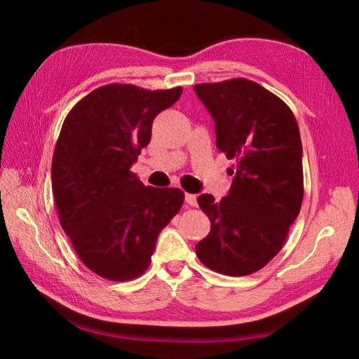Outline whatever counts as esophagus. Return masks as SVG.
<instances>
[{"label": "esophagus", "mask_w": 359, "mask_h": 359, "mask_svg": "<svg viewBox=\"0 0 359 359\" xmlns=\"http://www.w3.org/2000/svg\"><path fill=\"white\" fill-rule=\"evenodd\" d=\"M185 202H187L188 205H191V207H196V205H197V196H196V194L187 193V194H185Z\"/></svg>", "instance_id": "34e87169"}]
</instances>
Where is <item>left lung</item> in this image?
<instances>
[{
  "instance_id": "8db88e82",
  "label": "left lung",
  "mask_w": 359,
  "mask_h": 359,
  "mask_svg": "<svg viewBox=\"0 0 359 359\" xmlns=\"http://www.w3.org/2000/svg\"><path fill=\"white\" fill-rule=\"evenodd\" d=\"M216 125V144L236 160L222 201L197 197L211 230L196 245L203 265L226 276H247L276 256L301 211L302 143L288 106L245 79L196 85Z\"/></svg>"
}]
</instances>
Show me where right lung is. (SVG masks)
<instances>
[{"label":"right lung","instance_id":"obj_1","mask_svg":"<svg viewBox=\"0 0 359 359\" xmlns=\"http://www.w3.org/2000/svg\"><path fill=\"white\" fill-rule=\"evenodd\" d=\"M182 88L102 86L65 118L52 158L60 224L90 271L109 280L143 274L158 233L184 203L179 188L144 187L131 171L151 140L152 121Z\"/></svg>","mask_w":359,"mask_h":359}]
</instances>
